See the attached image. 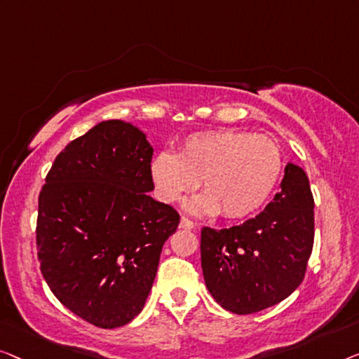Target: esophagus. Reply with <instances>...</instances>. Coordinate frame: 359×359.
<instances>
[{
    "mask_svg": "<svg viewBox=\"0 0 359 359\" xmlns=\"http://www.w3.org/2000/svg\"><path fill=\"white\" fill-rule=\"evenodd\" d=\"M195 223L191 219L187 218V216H182L180 218V228L182 229H195Z\"/></svg>",
    "mask_w": 359,
    "mask_h": 359,
    "instance_id": "obj_1",
    "label": "esophagus"
}]
</instances>
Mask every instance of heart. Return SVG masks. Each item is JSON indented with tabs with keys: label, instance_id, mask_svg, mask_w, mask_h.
<instances>
[{
	"label": "heart",
	"instance_id": "heart-1",
	"mask_svg": "<svg viewBox=\"0 0 359 359\" xmlns=\"http://www.w3.org/2000/svg\"><path fill=\"white\" fill-rule=\"evenodd\" d=\"M278 143L249 131H198L182 141L179 153L163 151L151 163V177L161 200L174 203L196 189L190 203L198 215L244 218L265 203L283 174Z\"/></svg>",
	"mask_w": 359,
	"mask_h": 359
}]
</instances>
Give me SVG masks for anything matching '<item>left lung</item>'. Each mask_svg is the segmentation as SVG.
Masks as SVG:
<instances>
[{"instance_id":"obj_1","label":"left lung","mask_w":359,"mask_h":359,"mask_svg":"<svg viewBox=\"0 0 359 359\" xmlns=\"http://www.w3.org/2000/svg\"><path fill=\"white\" fill-rule=\"evenodd\" d=\"M314 245V196L299 165L287 164L265 210L228 229H201V269L216 302L234 314L278 304L304 280Z\"/></svg>"}]
</instances>
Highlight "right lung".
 Instances as JSON below:
<instances>
[{"instance_id": "add662e5", "label": "right lung", "mask_w": 359, "mask_h": 359, "mask_svg": "<svg viewBox=\"0 0 359 359\" xmlns=\"http://www.w3.org/2000/svg\"><path fill=\"white\" fill-rule=\"evenodd\" d=\"M151 159L138 128L107 120L65 146L40 190V271L65 307L100 329L140 314L180 223L172 206L146 194Z\"/></svg>"}]
</instances>
